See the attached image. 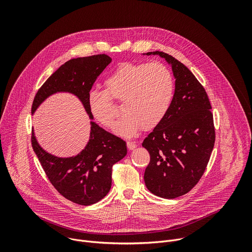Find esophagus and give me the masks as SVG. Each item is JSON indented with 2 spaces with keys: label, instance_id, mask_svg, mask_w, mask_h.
Wrapping results in <instances>:
<instances>
[{
  "label": "esophagus",
  "instance_id": "1",
  "mask_svg": "<svg viewBox=\"0 0 252 252\" xmlns=\"http://www.w3.org/2000/svg\"><path fill=\"white\" fill-rule=\"evenodd\" d=\"M126 146H127V149L129 151H132L134 150L136 147H137V142H134V141H127L126 142Z\"/></svg>",
  "mask_w": 252,
  "mask_h": 252
}]
</instances>
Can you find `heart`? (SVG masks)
I'll list each match as a JSON object with an SVG mask.
<instances>
[{"label": "heart", "instance_id": "1", "mask_svg": "<svg viewBox=\"0 0 252 252\" xmlns=\"http://www.w3.org/2000/svg\"><path fill=\"white\" fill-rule=\"evenodd\" d=\"M105 91L93 90L88 106L94 119L105 127H113L118 107L111 97L122 101L123 115L114 131L131 137L141 127L152 129L165 117L173 96V78L163 63H123L104 80Z\"/></svg>", "mask_w": 252, "mask_h": 252}]
</instances>
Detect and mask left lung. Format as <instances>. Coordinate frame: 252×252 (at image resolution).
Listing matches in <instances>:
<instances>
[{"label":"left lung","mask_w":252,"mask_h":252,"mask_svg":"<svg viewBox=\"0 0 252 252\" xmlns=\"http://www.w3.org/2000/svg\"><path fill=\"white\" fill-rule=\"evenodd\" d=\"M171 66L174 94L163 120L142 141L151 156L145 171L148 189L162 198L188 193L200 179L214 147L215 131L207 94L191 71L162 52Z\"/></svg>","instance_id":"8db88e82"}]
</instances>
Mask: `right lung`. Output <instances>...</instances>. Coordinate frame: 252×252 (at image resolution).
<instances>
[{"label": "right lung", "instance_id": "obj_1", "mask_svg": "<svg viewBox=\"0 0 252 252\" xmlns=\"http://www.w3.org/2000/svg\"><path fill=\"white\" fill-rule=\"evenodd\" d=\"M111 62L112 59L103 54L67 61L45 82L32 106L33 115L51 95L67 93L80 99L91 120L89 141L74 157L59 158L46 152L33 128L32 134L33 152L51 184L63 197L81 205L94 204L109 193L113 165L127 154L126 141L96 125L88 106V95L94 83Z\"/></svg>", "mask_w": 252, "mask_h": 252}]
</instances>
